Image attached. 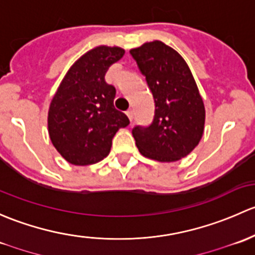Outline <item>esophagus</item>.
Returning <instances> with one entry per match:
<instances>
[{
    "label": "esophagus",
    "mask_w": 255,
    "mask_h": 255,
    "mask_svg": "<svg viewBox=\"0 0 255 255\" xmlns=\"http://www.w3.org/2000/svg\"><path fill=\"white\" fill-rule=\"evenodd\" d=\"M127 115L128 117V119H130V122H132V119H133V112L132 110H128L127 112Z\"/></svg>",
    "instance_id": "obj_1"
}]
</instances>
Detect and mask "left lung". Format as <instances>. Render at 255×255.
Here are the masks:
<instances>
[{
    "label": "left lung",
    "mask_w": 255,
    "mask_h": 255,
    "mask_svg": "<svg viewBox=\"0 0 255 255\" xmlns=\"http://www.w3.org/2000/svg\"><path fill=\"white\" fill-rule=\"evenodd\" d=\"M153 96L154 117L148 127L136 125L132 136L138 151L159 162H174L200 141L205 108L188 65L161 41L130 50Z\"/></svg>",
    "instance_id": "8db88e82"
}]
</instances>
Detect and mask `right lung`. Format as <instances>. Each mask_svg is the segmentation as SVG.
<instances>
[{
	"label": "right lung",
	"instance_id": "1",
	"mask_svg": "<svg viewBox=\"0 0 255 255\" xmlns=\"http://www.w3.org/2000/svg\"><path fill=\"white\" fill-rule=\"evenodd\" d=\"M120 48L98 46L78 59L66 73L49 109L52 145L76 166H87L109 154L117 131L130 120L114 107L117 91L104 80L124 56Z\"/></svg>",
	"mask_w": 255,
	"mask_h": 255
}]
</instances>
